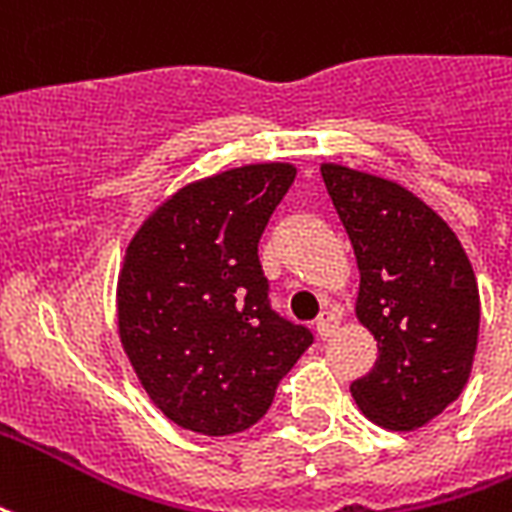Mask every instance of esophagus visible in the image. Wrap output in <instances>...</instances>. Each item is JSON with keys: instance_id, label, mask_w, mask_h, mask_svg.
<instances>
[{"instance_id": "obj_1", "label": "esophagus", "mask_w": 512, "mask_h": 512, "mask_svg": "<svg viewBox=\"0 0 512 512\" xmlns=\"http://www.w3.org/2000/svg\"><path fill=\"white\" fill-rule=\"evenodd\" d=\"M336 328H339V317L333 312H323L320 317H317V333H320V339H328V336H333L336 333Z\"/></svg>"}]
</instances>
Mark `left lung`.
<instances>
[{
	"label": "left lung",
	"mask_w": 512,
	"mask_h": 512,
	"mask_svg": "<svg viewBox=\"0 0 512 512\" xmlns=\"http://www.w3.org/2000/svg\"><path fill=\"white\" fill-rule=\"evenodd\" d=\"M323 181L355 249V314L377 339L374 369L350 385L366 418L426 426L458 399L478 350L480 293L448 222L410 189L323 162Z\"/></svg>",
	"instance_id": "8db88e82"
}]
</instances>
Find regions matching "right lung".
<instances>
[{"label": "right lung", "mask_w": 512, "mask_h": 512, "mask_svg": "<svg viewBox=\"0 0 512 512\" xmlns=\"http://www.w3.org/2000/svg\"><path fill=\"white\" fill-rule=\"evenodd\" d=\"M295 179L260 162L192 181L132 236L116 287L119 339L143 391L176 426H255L312 331L271 309L257 244Z\"/></svg>", "instance_id": "right-lung-1"}]
</instances>
